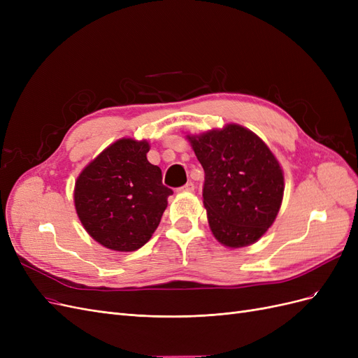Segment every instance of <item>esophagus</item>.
<instances>
[{"mask_svg": "<svg viewBox=\"0 0 358 358\" xmlns=\"http://www.w3.org/2000/svg\"><path fill=\"white\" fill-rule=\"evenodd\" d=\"M194 189H196V185H194V183L189 180V182H187L185 185H183L182 188H180V191H187V192H192Z\"/></svg>", "mask_w": 358, "mask_h": 358, "instance_id": "34e87169", "label": "esophagus"}]
</instances>
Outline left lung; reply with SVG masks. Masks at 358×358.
<instances>
[{
  "label": "left lung",
  "mask_w": 358,
  "mask_h": 358,
  "mask_svg": "<svg viewBox=\"0 0 358 358\" xmlns=\"http://www.w3.org/2000/svg\"><path fill=\"white\" fill-rule=\"evenodd\" d=\"M188 138L204 170L203 203L213 236L229 248L257 242L282 203L278 159L262 138L236 124Z\"/></svg>",
  "instance_id": "8db88e82"
}]
</instances>
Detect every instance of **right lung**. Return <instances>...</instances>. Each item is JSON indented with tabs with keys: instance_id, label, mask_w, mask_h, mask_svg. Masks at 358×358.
Wrapping results in <instances>:
<instances>
[{
	"instance_id": "right-lung-1",
	"label": "right lung",
	"mask_w": 358,
	"mask_h": 358,
	"mask_svg": "<svg viewBox=\"0 0 358 358\" xmlns=\"http://www.w3.org/2000/svg\"><path fill=\"white\" fill-rule=\"evenodd\" d=\"M148 142L121 138L83 169L74 206L85 230L113 251L142 248L154 234L173 191L146 158Z\"/></svg>"
}]
</instances>
